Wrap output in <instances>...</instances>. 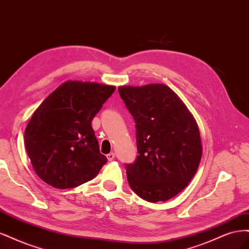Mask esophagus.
<instances>
[{
	"mask_svg": "<svg viewBox=\"0 0 249 249\" xmlns=\"http://www.w3.org/2000/svg\"><path fill=\"white\" fill-rule=\"evenodd\" d=\"M107 159L109 160V161H111V160H113V159L115 158V153H114V152H111V153H109V154L107 155Z\"/></svg>",
	"mask_w": 249,
	"mask_h": 249,
	"instance_id": "obj_1",
	"label": "esophagus"
}]
</instances>
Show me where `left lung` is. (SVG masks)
I'll return each instance as SVG.
<instances>
[{
  "mask_svg": "<svg viewBox=\"0 0 249 249\" xmlns=\"http://www.w3.org/2000/svg\"><path fill=\"white\" fill-rule=\"evenodd\" d=\"M118 90L136 129L139 156L125 165L128 183L145 200L165 202L185 188L197 171L203 151L197 124L165 85Z\"/></svg>",
  "mask_w": 249,
  "mask_h": 249,
  "instance_id": "obj_1",
  "label": "left lung"
}]
</instances>
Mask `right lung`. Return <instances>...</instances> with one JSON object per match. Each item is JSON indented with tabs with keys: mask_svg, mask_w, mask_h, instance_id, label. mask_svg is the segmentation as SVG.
I'll return each mask as SVG.
<instances>
[{
	"mask_svg": "<svg viewBox=\"0 0 249 249\" xmlns=\"http://www.w3.org/2000/svg\"><path fill=\"white\" fill-rule=\"evenodd\" d=\"M115 86L67 81L32 115L25 145L35 173L49 185L67 189L94 179L107 162L92 120Z\"/></svg>",
	"mask_w": 249,
	"mask_h": 249,
	"instance_id": "1",
	"label": "right lung"
}]
</instances>
